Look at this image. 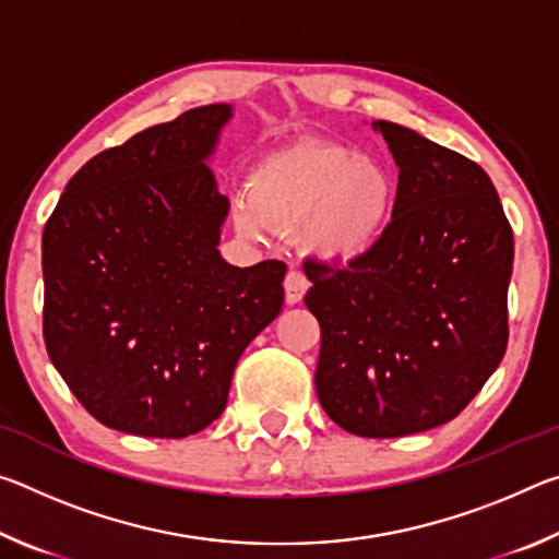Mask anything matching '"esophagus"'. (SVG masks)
Instances as JSON below:
<instances>
[{
	"label": "esophagus",
	"mask_w": 559,
	"mask_h": 559,
	"mask_svg": "<svg viewBox=\"0 0 559 559\" xmlns=\"http://www.w3.org/2000/svg\"><path fill=\"white\" fill-rule=\"evenodd\" d=\"M308 278L302 276L300 271H288L286 273V281H283V288H286V302L288 306H296V302L302 300V296H306L308 290Z\"/></svg>",
	"instance_id": "34e87169"
}]
</instances>
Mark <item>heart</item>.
I'll use <instances>...</instances> for the list:
<instances>
[{
	"instance_id": "heart-1",
	"label": "heart",
	"mask_w": 559,
	"mask_h": 559,
	"mask_svg": "<svg viewBox=\"0 0 559 559\" xmlns=\"http://www.w3.org/2000/svg\"><path fill=\"white\" fill-rule=\"evenodd\" d=\"M249 197L251 202L234 210L243 234L306 226L302 239L316 257L355 263L374 251L392 222L396 177L372 155L302 140L261 159L249 179Z\"/></svg>"
}]
</instances>
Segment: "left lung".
I'll return each mask as SVG.
<instances>
[{"label": "left lung", "mask_w": 559, "mask_h": 559, "mask_svg": "<svg viewBox=\"0 0 559 559\" xmlns=\"http://www.w3.org/2000/svg\"><path fill=\"white\" fill-rule=\"evenodd\" d=\"M372 128L400 167L392 222L365 259L302 269L320 404L349 433L394 439L451 421L503 359L513 229L476 163L396 122Z\"/></svg>", "instance_id": "left-lung-1"}]
</instances>
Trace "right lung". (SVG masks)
I'll return each instance as SVG.
<instances>
[{"instance_id":"right-lung-1","label":"right lung","mask_w":559,"mask_h":559,"mask_svg":"<svg viewBox=\"0 0 559 559\" xmlns=\"http://www.w3.org/2000/svg\"><path fill=\"white\" fill-rule=\"evenodd\" d=\"M226 103L88 159L44 226L46 353L110 429L185 439L219 419L234 367L281 313L286 263L222 259L210 157Z\"/></svg>"}]
</instances>
